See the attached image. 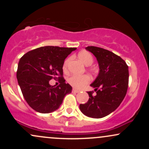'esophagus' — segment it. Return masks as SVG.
Listing matches in <instances>:
<instances>
[{
	"label": "esophagus",
	"instance_id": "34e87169",
	"mask_svg": "<svg viewBox=\"0 0 149 149\" xmlns=\"http://www.w3.org/2000/svg\"><path fill=\"white\" fill-rule=\"evenodd\" d=\"M72 92H74V93H78V92H79V90H76V89H73Z\"/></svg>",
	"mask_w": 149,
	"mask_h": 149
}]
</instances>
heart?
Instances as JSON below:
<instances>
[{
  "instance_id": "obj_1",
  "label": "heart",
  "mask_w": 149,
  "mask_h": 149,
  "mask_svg": "<svg viewBox=\"0 0 149 149\" xmlns=\"http://www.w3.org/2000/svg\"><path fill=\"white\" fill-rule=\"evenodd\" d=\"M78 58L83 63V64L90 66L93 62V57L90 52H86V51H83L78 54ZM70 61L69 58L66 59L64 61V64H63V69L64 71H66L68 68V64H69ZM90 77L87 75H83V76H77V75H73L68 78L67 81L71 86L77 89H80L88 84L90 82Z\"/></svg>"
}]
</instances>
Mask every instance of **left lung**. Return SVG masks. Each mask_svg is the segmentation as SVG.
<instances>
[{"label":"left lung","instance_id":"left-lung-1","mask_svg":"<svg viewBox=\"0 0 149 149\" xmlns=\"http://www.w3.org/2000/svg\"><path fill=\"white\" fill-rule=\"evenodd\" d=\"M85 49L97 58L100 72L90 85L97 95L94 96V92H88V102L80 104V109L88 117L101 118L114 111L125 97L129 82L128 66L120 57L107 49L95 46Z\"/></svg>","mask_w":149,"mask_h":149}]
</instances>
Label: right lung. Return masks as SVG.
I'll return each instance as SVG.
<instances>
[{
	"label": "right lung",
	"mask_w": 149,
	"mask_h": 149,
	"mask_svg": "<svg viewBox=\"0 0 149 149\" xmlns=\"http://www.w3.org/2000/svg\"><path fill=\"white\" fill-rule=\"evenodd\" d=\"M76 49L45 46L29 51L19 59L17 78L25 100L33 110L41 113L54 111L72 91V87L65 83L62 68L65 59ZM52 78L60 79L61 84L49 85Z\"/></svg>",
	"instance_id": "obj_1"
}]
</instances>
